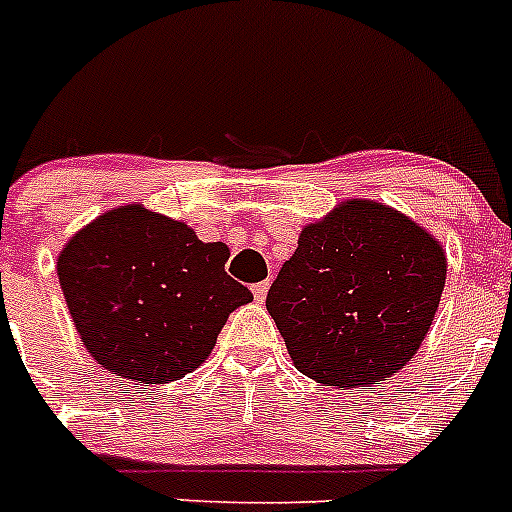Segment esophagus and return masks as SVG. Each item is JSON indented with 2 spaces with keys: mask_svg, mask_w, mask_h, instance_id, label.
<instances>
[{
  "mask_svg": "<svg viewBox=\"0 0 512 512\" xmlns=\"http://www.w3.org/2000/svg\"><path fill=\"white\" fill-rule=\"evenodd\" d=\"M267 290H270V280L257 282V285H252V295H255V300H257V302H265Z\"/></svg>",
  "mask_w": 512,
  "mask_h": 512,
  "instance_id": "1",
  "label": "esophagus"
}]
</instances>
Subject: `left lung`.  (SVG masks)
Here are the masks:
<instances>
[{
	"mask_svg": "<svg viewBox=\"0 0 512 512\" xmlns=\"http://www.w3.org/2000/svg\"><path fill=\"white\" fill-rule=\"evenodd\" d=\"M448 275L443 245L403 212L345 200L302 227L267 312L302 375L372 388L413 360Z\"/></svg>",
	"mask_w": 512,
	"mask_h": 512,
	"instance_id": "8db88e82",
	"label": "left lung"
}]
</instances>
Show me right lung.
<instances>
[{
    "label": "right lung",
    "instance_id": "right-lung-1",
    "mask_svg": "<svg viewBox=\"0 0 512 512\" xmlns=\"http://www.w3.org/2000/svg\"><path fill=\"white\" fill-rule=\"evenodd\" d=\"M230 247L145 205L102 212L64 242L57 275L89 355L124 380L165 385L210 357L252 292L225 272Z\"/></svg>",
    "mask_w": 512,
    "mask_h": 512
}]
</instances>
